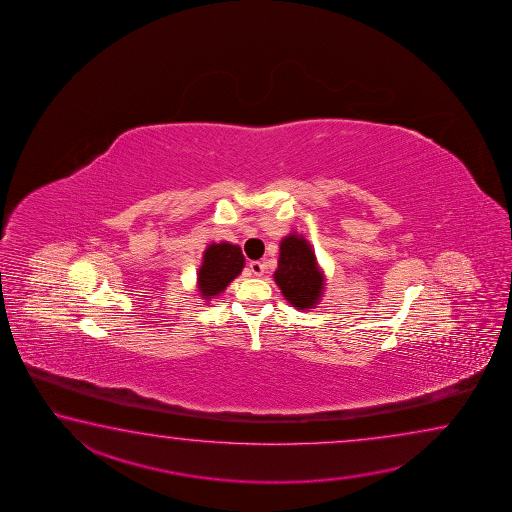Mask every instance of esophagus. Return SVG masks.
I'll use <instances>...</instances> for the list:
<instances>
[{"label": "esophagus", "instance_id": "obj_1", "mask_svg": "<svg viewBox=\"0 0 512 512\" xmlns=\"http://www.w3.org/2000/svg\"><path fill=\"white\" fill-rule=\"evenodd\" d=\"M249 269H251L252 274L258 276V278L265 274V265H263L261 261H251V263H249Z\"/></svg>", "mask_w": 512, "mask_h": 512}]
</instances>
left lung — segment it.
Masks as SVG:
<instances>
[{
	"label": "left lung",
	"instance_id": "1",
	"mask_svg": "<svg viewBox=\"0 0 512 512\" xmlns=\"http://www.w3.org/2000/svg\"><path fill=\"white\" fill-rule=\"evenodd\" d=\"M274 281L286 301L297 310H310L321 301L324 274L317 265L312 245L304 240L303 234L290 233L281 240Z\"/></svg>",
	"mask_w": 512,
	"mask_h": 512
}]
</instances>
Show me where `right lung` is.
I'll use <instances>...</instances> for the list:
<instances>
[{
  "mask_svg": "<svg viewBox=\"0 0 512 512\" xmlns=\"http://www.w3.org/2000/svg\"><path fill=\"white\" fill-rule=\"evenodd\" d=\"M245 258L242 249L233 243H211L202 256V265L197 272V288L200 295L211 301L220 292L226 290L227 285L234 278L240 276Z\"/></svg>",
  "mask_w": 512,
  "mask_h": 512,
  "instance_id": "add662e5",
  "label": "right lung"
}]
</instances>
